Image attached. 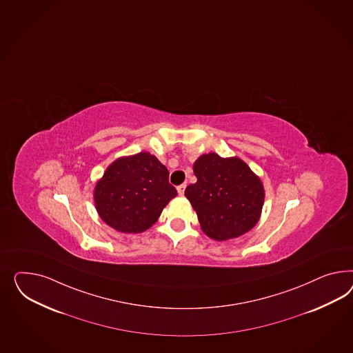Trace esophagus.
I'll return each mask as SVG.
<instances>
[{
	"label": "esophagus",
	"mask_w": 353,
	"mask_h": 353,
	"mask_svg": "<svg viewBox=\"0 0 353 353\" xmlns=\"http://www.w3.org/2000/svg\"><path fill=\"white\" fill-rule=\"evenodd\" d=\"M178 193L181 194V196H183L184 194V191H185V184H181V185H178Z\"/></svg>",
	"instance_id": "34e87169"
}]
</instances>
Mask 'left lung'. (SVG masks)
<instances>
[{"mask_svg":"<svg viewBox=\"0 0 353 353\" xmlns=\"http://www.w3.org/2000/svg\"><path fill=\"white\" fill-rule=\"evenodd\" d=\"M193 172L197 181L184 194L206 236L225 241L258 223L264 203L263 183L241 159L206 153L194 161Z\"/></svg>","mask_w":353,"mask_h":353,"instance_id":"8db88e82","label":"left lung"}]
</instances>
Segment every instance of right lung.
Masks as SVG:
<instances>
[{"instance_id":"obj_1","label":"right lung","mask_w":353,"mask_h":353,"mask_svg":"<svg viewBox=\"0 0 353 353\" xmlns=\"http://www.w3.org/2000/svg\"><path fill=\"white\" fill-rule=\"evenodd\" d=\"M178 194L169 172L148 152L112 162L94 188L101 221L122 233L147 231Z\"/></svg>"}]
</instances>
